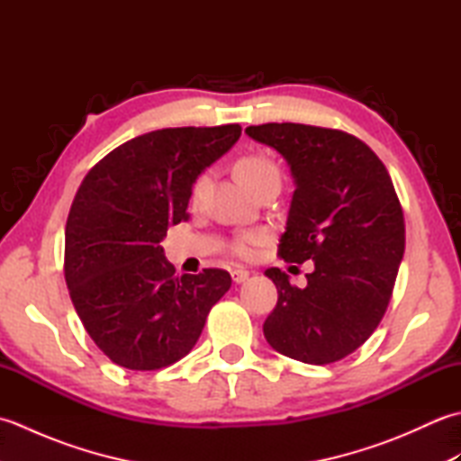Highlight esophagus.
<instances>
[{
	"label": "esophagus",
	"mask_w": 461,
	"mask_h": 461,
	"mask_svg": "<svg viewBox=\"0 0 461 461\" xmlns=\"http://www.w3.org/2000/svg\"><path fill=\"white\" fill-rule=\"evenodd\" d=\"M231 279H233V283H243V281H248V279H249V271H246V269H240V267L231 269Z\"/></svg>",
	"instance_id": "34e87169"
}]
</instances>
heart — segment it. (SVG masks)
I'll use <instances>...</instances> for the list:
<instances>
[{
  "label": "heart",
  "instance_id": "heart-1",
  "mask_svg": "<svg viewBox=\"0 0 461 461\" xmlns=\"http://www.w3.org/2000/svg\"><path fill=\"white\" fill-rule=\"evenodd\" d=\"M236 174L241 184H246L248 188H251L253 184H258L259 180L267 178V176H279L276 164L269 162L267 158H261V156H248V158H241L236 164ZM208 180V176H202L198 180V185L195 188H202V185ZM266 240V233L256 231V233H248V236H241L236 243H233V251L241 258H251L253 249H256L258 243Z\"/></svg>",
  "mask_w": 461,
  "mask_h": 461
}]
</instances>
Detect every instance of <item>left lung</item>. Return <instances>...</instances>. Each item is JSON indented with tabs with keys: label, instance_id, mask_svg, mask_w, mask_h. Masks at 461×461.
<instances>
[{
	"label": "left lung",
	"instance_id": "obj_1",
	"mask_svg": "<svg viewBox=\"0 0 461 461\" xmlns=\"http://www.w3.org/2000/svg\"><path fill=\"white\" fill-rule=\"evenodd\" d=\"M287 162L293 192L279 256L311 259L307 287L277 267L266 271L279 299L263 335L281 355L307 365L345 358L388 307L404 256V215L378 156L357 136L295 122L248 126Z\"/></svg>",
	"mask_w": 461,
	"mask_h": 461
}]
</instances>
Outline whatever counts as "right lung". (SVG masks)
I'll use <instances>...</instances> for the list:
<instances>
[{"label": "right lung", "instance_id": "1", "mask_svg": "<svg viewBox=\"0 0 461 461\" xmlns=\"http://www.w3.org/2000/svg\"><path fill=\"white\" fill-rule=\"evenodd\" d=\"M240 124L152 131L85 176L65 230L77 315L114 365L156 370L188 355L231 287L223 269L174 276L160 241L188 220L192 185L240 140Z\"/></svg>", "mask_w": 461, "mask_h": 461}]
</instances>
